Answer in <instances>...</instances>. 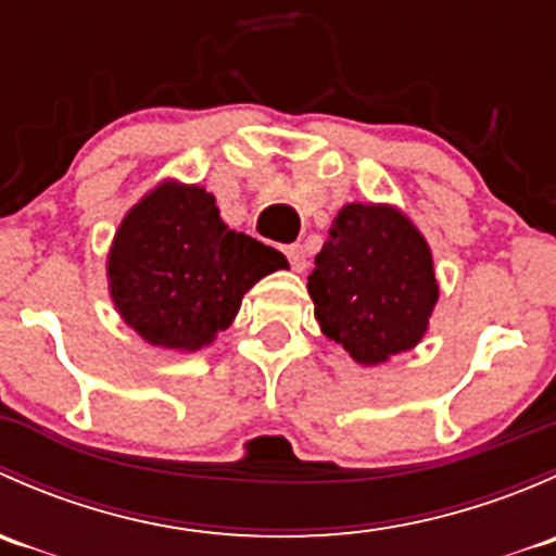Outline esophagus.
Segmentation results:
<instances>
[{"instance_id": "obj_1", "label": "esophagus", "mask_w": 556, "mask_h": 556, "mask_svg": "<svg viewBox=\"0 0 556 556\" xmlns=\"http://www.w3.org/2000/svg\"><path fill=\"white\" fill-rule=\"evenodd\" d=\"M282 252H285V255H288L290 268H293V271H304V268H306L304 247H301V244H285Z\"/></svg>"}]
</instances>
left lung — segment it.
I'll return each mask as SVG.
<instances>
[{
    "instance_id": "left-lung-1",
    "label": "left lung",
    "mask_w": 556,
    "mask_h": 556,
    "mask_svg": "<svg viewBox=\"0 0 556 556\" xmlns=\"http://www.w3.org/2000/svg\"><path fill=\"white\" fill-rule=\"evenodd\" d=\"M306 288L323 333L363 366L412 350L439 299L422 233L397 210L374 204L336 215Z\"/></svg>"
}]
</instances>
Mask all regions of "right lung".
<instances>
[{
	"label": "right lung",
	"mask_w": 556,
	"mask_h": 556,
	"mask_svg": "<svg viewBox=\"0 0 556 556\" xmlns=\"http://www.w3.org/2000/svg\"><path fill=\"white\" fill-rule=\"evenodd\" d=\"M288 266L282 252L220 220L215 195L164 182L121 223L110 250V293L144 341L199 350L226 330L242 295Z\"/></svg>",
	"instance_id": "obj_1"
}]
</instances>
